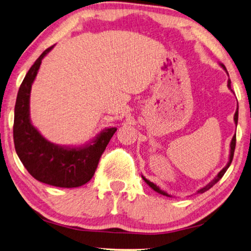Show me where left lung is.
<instances>
[{"instance_id": "1", "label": "left lung", "mask_w": 251, "mask_h": 251, "mask_svg": "<svg viewBox=\"0 0 251 251\" xmlns=\"http://www.w3.org/2000/svg\"><path fill=\"white\" fill-rule=\"evenodd\" d=\"M221 65V68H223L226 72H227V69H226V67L224 64H220ZM227 75H228V72H227ZM228 88H229V90L230 91L232 92V90H231V81H230V79L228 80ZM233 120H235V123H236V126H237V123H238V108H237V110H236V113H235V117H233ZM235 148H236V134L233 135L232 137V139H231V142H230V154H229V161H228V163H227V166H226L223 170H221L218 175H217L215 178H213L210 182H209L208 184H206V186L204 187H202L201 189H199L198 190V192L199 194H203V192H206L207 190H209V189H210L211 187H213L215 186V184L219 181V180L223 178V176L225 175V172L227 171V169L228 168L230 167V164H231V161H232V158H233V153H235ZM142 179L145 180L146 181V183L148 184V186H149L151 189H153V190L155 191V192H158V194H160V195H163V196H167V197H172V196H170L169 194H167L166 191H163L162 189H160L159 188V186H157V184L155 183H153V182H151V181H149V180L148 179H146L145 176H142Z\"/></svg>"}]
</instances>
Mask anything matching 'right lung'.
<instances>
[{
    "label": "right lung",
    "mask_w": 251,
    "mask_h": 251,
    "mask_svg": "<svg viewBox=\"0 0 251 251\" xmlns=\"http://www.w3.org/2000/svg\"><path fill=\"white\" fill-rule=\"evenodd\" d=\"M54 47V45H53ZM49 48L28 70L19 89L14 108L15 151L33 178L60 188L81 187L91 180L99 160L117 128H105L92 140L77 147L59 146L47 140L30 119L32 84Z\"/></svg>",
    "instance_id": "add662e5"
}]
</instances>
